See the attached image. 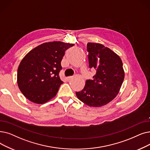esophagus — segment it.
Masks as SVG:
<instances>
[{"mask_svg":"<svg viewBox=\"0 0 150 150\" xmlns=\"http://www.w3.org/2000/svg\"><path fill=\"white\" fill-rule=\"evenodd\" d=\"M73 79V76H68L66 78V80L67 81H69L70 80H71Z\"/></svg>","mask_w":150,"mask_h":150,"instance_id":"1","label":"esophagus"}]
</instances>
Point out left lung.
<instances>
[{
	"mask_svg": "<svg viewBox=\"0 0 150 150\" xmlns=\"http://www.w3.org/2000/svg\"><path fill=\"white\" fill-rule=\"evenodd\" d=\"M89 67L95 69L93 80H87L84 88L76 92L78 99L89 107H99L111 102L118 94L125 79L121 58L100 43H88Z\"/></svg>",
	"mask_w": 150,
	"mask_h": 150,
	"instance_id": "obj_1",
	"label": "left lung"
}]
</instances>
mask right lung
Here are the masks:
<instances>
[{
  "instance_id": "obj_1",
  "label": "right lung",
  "mask_w": 150,
  "mask_h": 150,
  "mask_svg": "<svg viewBox=\"0 0 150 150\" xmlns=\"http://www.w3.org/2000/svg\"><path fill=\"white\" fill-rule=\"evenodd\" d=\"M74 44L62 42L44 43L25 55L18 69L17 82L30 101L42 104L56 95L63 83L59 77L65 51Z\"/></svg>"
}]
</instances>
